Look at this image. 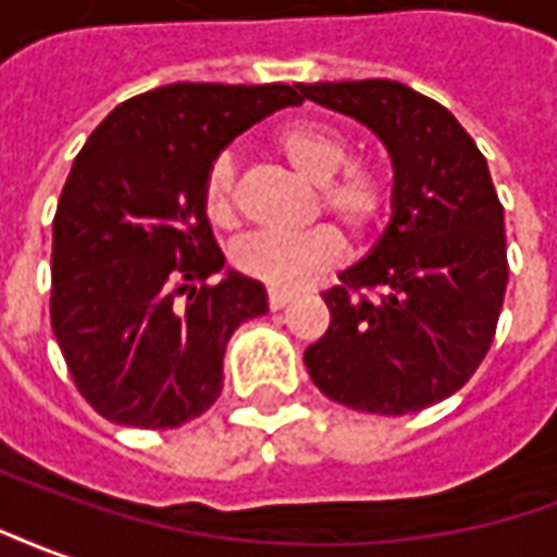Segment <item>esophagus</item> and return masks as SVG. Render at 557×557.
I'll return each instance as SVG.
<instances>
[{
	"label": "esophagus",
	"instance_id": "esophagus-1",
	"mask_svg": "<svg viewBox=\"0 0 557 557\" xmlns=\"http://www.w3.org/2000/svg\"><path fill=\"white\" fill-rule=\"evenodd\" d=\"M290 299H294L290 294H278V290H270V294H267V306L273 308V311H278V308L287 306Z\"/></svg>",
	"mask_w": 557,
	"mask_h": 557
}]
</instances>
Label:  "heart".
Returning a JSON list of instances; mask_svg holds the SVG:
<instances>
[{
    "instance_id": "b5f03b06",
    "label": "heart",
    "mask_w": 557,
    "mask_h": 557,
    "mask_svg": "<svg viewBox=\"0 0 557 557\" xmlns=\"http://www.w3.org/2000/svg\"><path fill=\"white\" fill-rule=\"evenodd\" d=\"M275 150L290 172L314 184L311 216H329L350 237H368L392 205V184L371 162H350V141L320 121H294L278 129ZM201 207L207 222L219 231H237L239 184L237 162L231 153H219L210 162L201 184ZM344 258V239L332 225H318L294 237H251L234 249V267L251 282L270 290H302Z\"/></svg>"
}]
</instances>
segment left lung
I'll list each match as a JSON object with an SVG mask.
<instances>
[{
    "label": "left lung",
    "instance_id": "left-lung-1",
    "mask_svg": "<svg viewBox=\"0 0 557 557\" xmlns=\"http://www.w3.org/2000/svg\"><path fill=\"white\" fill-rule=\"evenodd\" d=\"M299 91L373 129L395 165L392 222L323 294L329 329L306 368L335 404L421 412L460 392L493 344L507 287L505 207L484 153L436 100L392 79Z\"/></svg>",
    "mask_w": 557,
    "mask_h": 557
}]
</instances>
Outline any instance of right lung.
I'll return each instance as SVG.
<instances>
[{
  "label": "right lung",
  "mask_w": 557,
  "mask_h": 557,
  "mask_svg": "<svg viewBox=\"0 0 557 557\" xmlns=\"http://www.w3.org/2000/svg\"><path fill=\"white\" fill-rule=\"evenodd\" d=\"M290 85L174 83L124 100L73 160L52 219L50 320L79 395L141 430L193 421L222 395V356L267 314L261 282L228 273L201 184L234 136Z\"/></svg>",
  "instance_id": "obj_1"
}]
</instances>
